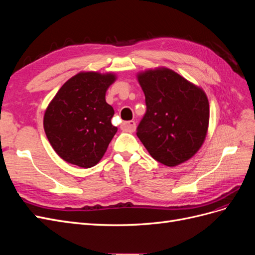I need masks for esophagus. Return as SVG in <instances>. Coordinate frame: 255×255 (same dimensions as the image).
<instances>
[{"label":"esophagus","mask_w":255,"mask_h":255,"mask_svg":"<svg viewBox=\"0 0 255 255\" xmlns=\"http://www.w3.org/2000/svg\"><path fill=\"white\" fill-rule=\"evenodd\" d=\"M122 128L125 129V130H127V132L132 133V132H134V130L136 129V122L133 121V120L123 122L122 123Z\"/></svg>","instance_id":"esophagus-1"}]
</instances>
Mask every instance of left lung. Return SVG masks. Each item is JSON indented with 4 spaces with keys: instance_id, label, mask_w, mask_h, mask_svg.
Here are the masks:
<instances>
[{
    "instance_id": "left-lung-1",
    "label": "left lung",
    "mask_w": 255,
    "mask_h": 255,
    "mask_svg": "<svg viewBox=\"0 0 255 255\" xmlns=\"http://www.w3.org/2000/svg\"><path fill=\"white\" fill-rule=\"evenodd\" d=\"M146 112L137 136L150 155L174 167L201 148L207 133L210 105L205 92L167 68L139 73Z\"/></svg>"
}]
</instances>
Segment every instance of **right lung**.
I'll list each match as a JSON object with an SVG mask.
<instances>
[{
  "label": "right lung",
  "instance_id": "right-lung-1",
  "mask_svg": "<svg viewBox=\"0 0 255 255\" xmlns=\"http://www.w3.org/2000/svg\"><path fill=\"white\" fill-rule=\"evenodd\" d=\"M115 80L113 73L81 72L68 80L49 104L44 132L67 163L90 168L103 157L118 129L112 125L114 109L105 101Z\"/></svg>",
  "mask_w": 255,
  "mask_h": 255
}]
</instances>
